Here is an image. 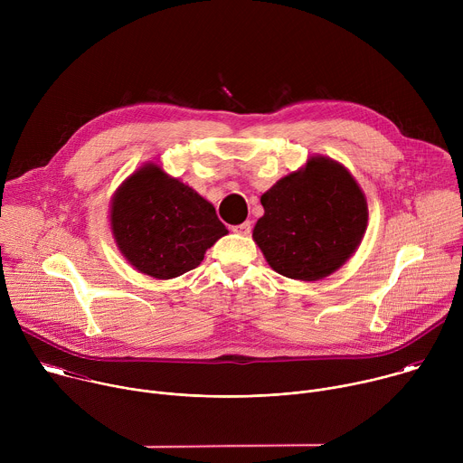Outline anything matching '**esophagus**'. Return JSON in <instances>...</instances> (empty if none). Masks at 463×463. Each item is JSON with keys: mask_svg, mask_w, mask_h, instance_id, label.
I'll return each mask as SVG.
<instances>
[{"mask_svg": "<svg viewBox=\"0 0 463 463\" xmlns=\"http://www.w3.org/2000/svg\"><path fill=\"white\" fill-rule=\"evenodd\" d=\"M250 229H252L250 222H243V223H240V225L234 227V232H238V234H241V236H249V234H250Z\"/></svg>", "mask_w": 463, "mask_h": 463, "instance_id": "1", "label": "esophagus"}]
</instances>
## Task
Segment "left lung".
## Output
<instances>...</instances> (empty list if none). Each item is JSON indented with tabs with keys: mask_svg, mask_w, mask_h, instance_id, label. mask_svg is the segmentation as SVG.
<instances>
[{
	"mask_svg": "<svg viewBox=\"0 0 463 463\" xmlns=\"http://www.w3.org/2000/svg\"><path fill=\"white\" fill-rule=\"evenodd\" d=\"M252 238L269 266L293 280L335 273L359 247L368 205L354 175L329 157H311L260 197Z\"/></svg>",
	"mask_w": 463,
	"mask_h": 463,
	"instance_id": "1",
	"label": "left lung"
}]
</instances>
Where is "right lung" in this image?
<instances>
[{
  "instance_id": "1",
  "label": "right lung",
  "mask_w": 463,
  "mask_h": 463,
  "mask_svg": "<svg viewBox=\"0 0 463 463\" xmlns=\"http://www.w3.org/2000/svg\"><path fill=\"white\" fill-rule=\"evenodd\" d=\"M109 220L122 256L159 280L200 266L207 249L229 232L213 203L154 163L118 186Z\"/></svg>"
}]
</instances>
